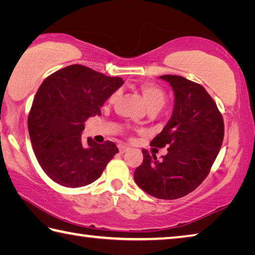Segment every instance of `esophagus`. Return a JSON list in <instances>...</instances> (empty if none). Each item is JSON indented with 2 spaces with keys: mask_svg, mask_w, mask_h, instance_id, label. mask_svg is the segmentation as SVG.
<instances>
[{
  "mask_svg": "<svg viewBox=\"0 0 255 255\" xmlns=\"http://www.w3.org/2000/svg\"><path fill=\"white\" fill-rule=\"evenodd\" d=\"M119 153L120 154H124L125 152H127V150H128V147H127V146H124V145H119Z\"/></svg>",
  "mask_w": 255,
  "mask_h": 255,
  "instance_id": "esophagus-1",
  "label": "esophagus"
}]
</instances>
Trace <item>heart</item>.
Masks as SVG:
<instances>
[{"mask_svg":"<svg viewBox=\"0 0 255 255\" xmlns=\"http://www.w3.org/2000/svg\"><path fill=\"white\" fill-rule=\"evenodd\" d=\"M139 91L141 93V96L144 97L149 111L157 112L166 105V93L162 88H159L158 85L153 83H143L139 85ZM120 92L116 91L111 94L108 101H109V103H115L118 100Z\"/></svg>","mask_w":255,"mask_h":255,"instance_id":"b5f03b06","label":"heart"}]
</instances>
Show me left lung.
<instances>
[{"label": "left lung", "instance_id": "left-lung-1", "mask_svg": "<svg viewBox=\"0 0 255 255\" xmlns=\"http://www.w3.org/2000/svg\"><path fill=\"white\" fill-rule=\"evenodd\" d=\"M174 91V109L150 146L167 154L161 161L143 149V163L135 170L138 187L158 199L173 200L199 187L222 147L224 120L204 86L178 75H162Z\"/></svg>", "mask_w": 255, "mask_h": 255}]
</instances>
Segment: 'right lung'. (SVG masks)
Returning a JSON list of instances; mask_svg holds the SVG:
<instances>
[{
  "mask_svg": "<svg viewBox=\"0 0 255 255\" xmlns=\"http://www.w3.org/2000/svg\"><path fill=\"white\" fill-rule=\"evenodd\" d=\"M124 84L84 65H70L46 77L28 116V130L41 169L56 183L84 187L99 179L118 153L114 141L82 139L84 122Z\"/></svg>",
  "mask_w": 255,
  "mask_h": 255,
  "instance_id": "add662e5",
  "label": "right lung"
}]
</instances>
